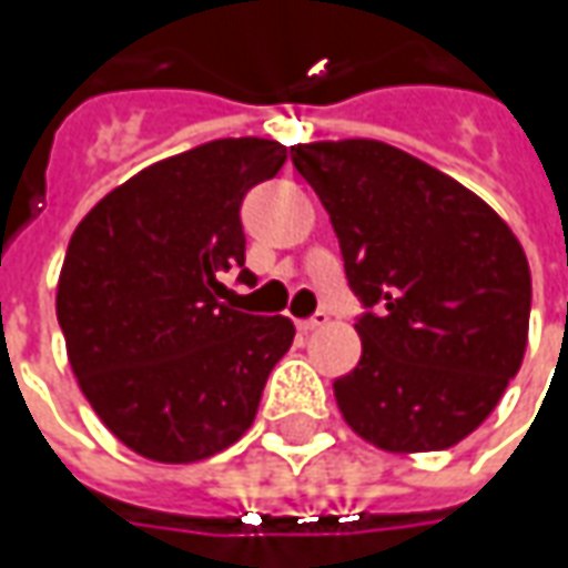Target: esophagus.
Wrapping results in <instances>:
<instances>
[{
	"instance_id": "obj_1",
	"label": "esophagus",
	"mask_w": 568,
	"mask_h": 568,
	"mask_svg": "<svg viewBox=\"0 0 568 568\" xmlns=\"http://www.w3.org/2000/svg\"><path fill=\"white\" fill-rule=\"evenodd\" d=\"M322 325H328V316H325V313H316V316L310 318H296V328H300V332H316Z\"/></svg>"
}]
</instances>
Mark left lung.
<instances>
[{
	"label": "left lung",
	"instance_id": "8db88e82",
	"mask_svg": "<svg viewBox=\"0 0 568 568\" xmlns=\"http://www.w3.org/2000/svg\"><path fill=\"white\" fill-rule=\"evenodd\" d=\"M361 296V363L335 379L344 424L382 452H439L490 417L528 347L531 268L480 195L402 148H291Z\"/></svg>",
	"mask_w": 568,
	"mask_h": 568
}]
</instances>
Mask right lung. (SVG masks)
Returning a JSON list of instances; mask_svg holds the SVG:
<instances>
[{"label":"right lung","instance_id":"right-lung-1","mask_svg":"<svg viewBox=\"0 0 568 568\" xmlns=\"http://www.w3.org/2000/svg\"><path fill=\"white\" fill-rule=\"evenodd\" d=\"M287 148L217 139L144 166L106 192L69 240L55 316L78 388L135 455L192 465L255 420L294 322L224 303L221 274L246 277L243 195Z\"/></svg>","mask_w":568,"mask_h":568}]
</instances>
